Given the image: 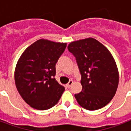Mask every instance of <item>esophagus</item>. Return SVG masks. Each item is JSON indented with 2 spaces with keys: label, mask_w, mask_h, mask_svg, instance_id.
<instances>
[{
  "label": "esophagus",
  "mask_w": 131,
  "mask_h": 131,
  "mask_svg": "<svg viewBox=\"0 0 131 131\" xmlns=\"http://www.w3.org/2000/svg\"><path fill=\"white\" fill-rule=\"evenodd\" d=\"M73 82L72 80H70L69 82V83L66 85V87L68 88H69L71 86L72 84H73Z\"/></svg>",
  "instance_id": "1"
}]
</instances>
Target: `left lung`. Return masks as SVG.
<instances>
[{
	"mask_svg": "<svg viewBox=\"0 0 131 131\" xmlns=\"http://www.w3.org/2000/svg\"><path fill=\"white\" fill-rule=\"evenodd\" d=\"M68 50L75 58L82 78V91L75 94L79 105L90 111L107 105L119 82L118 68L110 51L93 38L72 42Z\"/></svg>",
	"mask_w": 131,
	"mask_h": 131,
	"instance_id": "1",
	"label": "left lung"
}]
</instances>
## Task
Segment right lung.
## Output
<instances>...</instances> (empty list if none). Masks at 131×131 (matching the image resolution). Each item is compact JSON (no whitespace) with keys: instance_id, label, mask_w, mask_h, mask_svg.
<instances>
[{"instance_id":"obj_1","label":"right lung","mask_w":131,"mask_h":131,"mask_svg":"<svg viewBox=\"0 0 131 131\" xmlns=\"http://www.w3.org/2000/svg\"><path fill=\"white\" fill-rule=\"evenodd\" d=\"M66 47L67 43L40 39L19 58L15 71V85L24 101L34 109H50L64 91L54 77L56 64Z\"/></svg>"}]
</instances>
